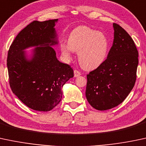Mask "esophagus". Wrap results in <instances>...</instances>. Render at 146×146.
Wrapping results in <instances>:
<instances>
[{"label":"esophagus","mask_w":146,"mask_h":146,"mask_svg":"<svg viewBox=\"0 0 146 146\" xmlns=\"http://www.w3.org/2000/svg\"><path fill=\"white\" fill-rule=\"evenodd\" d=\"M74 77H78V76H79L81 74V72H79L77 70H74Z\"/></svg>","instance_id":"esophagus-1"}]
</instances>
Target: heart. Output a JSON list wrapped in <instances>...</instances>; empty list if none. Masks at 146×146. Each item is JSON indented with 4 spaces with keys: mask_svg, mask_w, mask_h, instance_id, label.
Here are the masks:
<instances>
[{
    "mask_svg": "<svg viewBox=\"0 0 146 146\" xmlns=\"http://www.w3.org/2000/svg\"><path fill=\"white\" fill-rule=\"evenodd\" d=\"M68 42V44L60 43L62 54L66 59H70L73 51L78 52V61L86 70L98 68L106 60L109 41L101 32L87 26H80L70 34Z\"/></svg>",
    "mask_w": 146,
    "mask_h": 146,
    "instance_id": "b5f03b06",
    "label": "heart"
}]
</instances>
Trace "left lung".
<instances>
[{
    "label": "left lung",
    "instance_id": "obj_1",
    "mask_svg": "<svg viewBox=\"0 0 146 146\" xmlns=\"http://www.w3.org/2000/svg\"><path fill=\"white\" fill-rule=\"evenodd\" d=\"M113 27L114 41L107 58L87 74V100L101 111L121 104L137 79L139 52L135 42L119 25L113 23Z\"/></svg>",
    "mask_w": 146,
    "mask_h": 146
}]
</instances>
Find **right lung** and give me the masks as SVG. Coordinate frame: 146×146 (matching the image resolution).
<instances>
[{"label":"right lung","instance_id":"add662e5","mask_svg":"<svg viewBox=\"0 0 146 146\" xmlns=\"http://www.w3.org/2000/svg\"><path fill=\"white\" fill-rule=\"evenodd\" d=\"M58 19L34 21L18 34L7 54V65L11 91L29 108L52 110L62 99V88L74 76L70 65L60 62L51 45L56 40L55 22ZM37 46L30 61L23 52Z\"/></svg>","mask_w":146,"mask_h":146}]
</instances>
